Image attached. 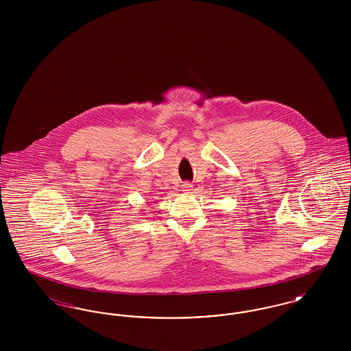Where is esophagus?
<instances>
[{
  "label": "esophagus",
  "mask_w": 351,
  "mask_h": 351,
  "mask_svg": "<svg viewBox=\"0 0 351 351\" xmlns=\"http://www.w3.org/2000/svg\"><path fill=\"white\" fill-rule=\"evenodd\" d=\"M192 184L191 183H184L183 185H182V191H184V192H189V191H192Z\"/></svg>",
  "instance_id": "34e87169"
}]
</instances>
